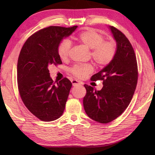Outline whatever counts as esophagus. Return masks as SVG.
<instances>
[{"label": "esophagus", "mask_w": 155, "mask_h": 155, "mask_svg": "<svg viewBox=\"0 0 155 155\" xmlns=\"http://www.w3.org/2000/svg\"><path fill=\"white\" fill-rule=\"evenodd\" d=\"M71 82H72V85H73L74 87L78 86V85L83 84V83H82L81 82H80V81H78L77 80H72Z\"/></svg>", "instance_id": "esophagus-1"}]
</instances>
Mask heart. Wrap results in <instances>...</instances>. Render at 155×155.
<instances>
[{"instance_id":"1","label":"heart","mask_w":155,"mask_h":155,"mask_svg":"<svg viewBox=\"0 0 155 155\" xmlns=\"http://www.w3.org/2000/svg\"><path fill=\"white\" fill-rule=\"evenodd\" d=\"M88 49H91L90 56L94 63L99 67H104L110 64L117 52V46L113 41H104V37L94 29L83 31L74 38ZM71 45L68 40L60 42L57 48L59 58L62 61H67L69 57ZM93 71L91 63L75 64L69 68V72L74 77L83 78Z\"/></svg>"}]
</instances>
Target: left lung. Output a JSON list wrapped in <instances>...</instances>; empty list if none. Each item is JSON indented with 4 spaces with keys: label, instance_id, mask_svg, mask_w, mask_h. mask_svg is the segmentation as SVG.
<instances>
[{
    "label": "left lung",
    "instance_id": "obj_1",
    "mask_svg": "<svg viewBox=\"0 0 155 155\" xmlns=\"http://www.w3.org/2000/svg\"><path fill=\"white\" fill-rule=\"evenodd\" d=\"M110 31L117 42L113 60L91 80L103 81L101 91H94L87 84L83 106L87 114L100 123H108L126 110L135 91L138 81V66L134 49L123 32L114 27Z\"/></svg>",
    "mask_w": 155,
    "mask_h": 155
}]
</instances>
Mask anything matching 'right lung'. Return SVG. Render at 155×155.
<instances>
[{"instance_id":"right-lung-1","label":"right lung","mask_w":155,"mask_h":155,"mask_svg":"<svg viewBox=\"0 0 155 155\" xmlns=\"http://www.w3.org/2000/svg\"><path fill=\"white\" fill-rule=\"evenodd\" d=\"M77 28L51 26L42 28L27 39L20 52L17 63L20 96L28 110L41 120H54L64 112L72 83L64 78L56 84L48 67L62 64L57 52L58 45Z\"/></svg>"}]
</instances>
